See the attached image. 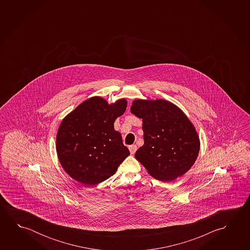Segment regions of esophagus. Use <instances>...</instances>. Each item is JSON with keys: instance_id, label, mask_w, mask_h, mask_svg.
Segmentation results:
<instances>
[{"instance_id": "obj_1", "label": "esophagus", "mask_w": 250, "mask_h": 250, "mask_svg": "<svg viewBox=\"0 0 250 250\" xmlns=\"http://www.w3.org/2000/svg\"><path fill=\"white\" fill-rule=\"evenodd\" d=\"M137 146L136 145H132V146H129V150H130V152H131V154H134L135 153L136 151H137Z\"/></svg>"}]
</instances>
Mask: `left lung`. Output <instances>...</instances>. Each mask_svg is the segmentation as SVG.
Segmentation results:
<instances>
[{
    "instance_id": "obj_1",
    "label": "left lung",
    "mask_w": 250,
    "mask_h": 250,
    "mask_svg": "<svg viewBox=\"0 0 250 250\" xmlns=\"http://www.w3.org/2000/svg\"><path fill=\"white\" fill-rule=\"evenodd\" d=\"M131 112L143 121L144 145L135 158L151 176L172 181L192 167L200 151V139L179 107L164 99H136Z\"/></svg>"
}]
</instances>
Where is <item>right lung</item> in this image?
I'll return each mask as SVG.
<instances>
[{
  "label": "right lung",
  "instance_id": "add662e5",
  "mask_svg": "<svg viewBox=\"0 0 250 250\" xmlns=\"http://www.w3.org/2000/svg\"><path fill=\"white\" fill-rule=\"evenodd\" d=\"M127 102L109 104L100 97L80 104L62 119L57 135V152L62 168L84 186L101 183L114 174L130 151L115 131L116 119Z\"/></svg>",
  "mask_w": 250,
  "mask_h": 250
}]
</instances>
